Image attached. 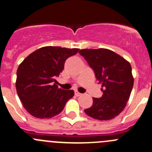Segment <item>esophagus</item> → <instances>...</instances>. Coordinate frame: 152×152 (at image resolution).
<instances>
[{
  "instance_id": "obj_1",
  "label": "esophagus",
  "mask_w": 152,
  "mask_h": 152,
  "mask_svg": "<svg viewBox=\"0 0 152 152\" xmlns=\"http://www.w3.org/2000/svg\"><path fill=\"white\" fill-rule=\"evenodd\" d=\"M75 95H76V96H80L81 95H82V93H80L79 92H78V91H75Z\"/></svg>"
}]
</instances>
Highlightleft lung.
Masks as SVG:
<instances>
[{"label": "left lung", "mask_w": 152, "mask_h": 152, "mask_svg": "<svg viewBox=\"0 0 152 152\" xmlns=\"http://www.w3.org/2000/svg\"><path fill=\"white\" fill-rule=\"evenodd\" d=\"M79 53L94 70L103 87V96L93 98V105L85 110V113L97 120L114 118L125 108L132 90L134 78L131 65L109 49H82Z\"/></svg>", "instance_id": "8db88e82"}]
</instances>
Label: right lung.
Here are the masks:
<instances>
[{
	"mask_svg": "<svg viewBox=\"0 0 152 152\" xmlns=\"http://www.w3.org/2000/svg\"><path fill=\"white\" fill-rule=\"evenodd\" d=\"M79 50L42 47L21 62L17 70L16 90L29 114L37 118H50L63 110L74 91L59 88L55 78L63 70L67 58Z\"/></svg>",
	"mask_w": 152,
	"mask_h": 152,
	"instance_id": "add662e5",
	"label": "right lung"
}]
</instances>
